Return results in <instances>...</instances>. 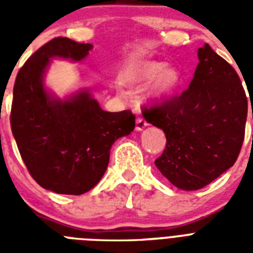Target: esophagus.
Wrapping results in <instances>:
<instances>
[{
  "label": "esophagus",
  "mask_w": 253,
  "mask_h": 253,
  "mask_svg": "<svg viewBox=\"0 0 253 253\" xmlns=\"http://www.w3.org/2000/svg\"><path fill=\"white\" fill-rule=\"evenodd\" d=\"M147 125H148V123H147L146 119L143 118V117H138V118H136V126H135V128L138 131H142L144 127H147Z\"/></svg>",
  "instance_id": "34e87169"
}]
</instances>
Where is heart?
Masks as SVG:
<instances>
[{"instance_id": "1", "label": "heart", "mask_w": 253, "mask_h": 253, "mask_svg": "<svg viewBox=\"0 0 253 253\" xmlns=\"http://www.w3.org/2000/svg\"><path fill=\"white\" fill-rule=\"evenodd\" d=\"M155 80L154 93L156 95H166L172 93L180 84L181 75L178 69L167 67L163 61H148L140 65L138 71L131 75L134 83H150Z\"/></svg>"}]
</instances>
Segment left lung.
I'll return each mask as SVG.
<instances>
[{
    "instance_id": "8db88e82",
    "label": "left lung",
    "mask_w": 253,
    "mask_h": 253,
    "mask_svg": "<svg viewBox=\"0 0 253 253\" xmlns=\"http://www.w3.org/2000/svg\"><path fill=\"white\" fill-rule=\"evenodd\" d=\"M188 89L143 106L146 121L164 131L155 164L176 188L198 190L235 164L244 142L248 102L238 73L205 44ZM253 119V110H252Z\"/></svg>"
}]
</instances>
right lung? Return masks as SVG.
Segmentation results:
<instances>
[{
    "mask_svg": "<svg viewBox=\"0 0 253 253\" xmlns=\"http://www.w3.org/2000/svg\"><path fill=\"white\" fill-rule=\"evenodd\" d=\"M93 45L53 38L22 65L15 79L10 126L21 158L42 188L80 196L98 184L113 143L135 128L131 110L109 113L86 91L52 99L43 73L53 56L81 60Z\"/></svg>",
    "mask_w": 253,
    "mask_h": 253,
    "instance_id": "1",
    "label": "right lung"
}]
</instances>
